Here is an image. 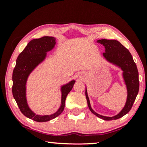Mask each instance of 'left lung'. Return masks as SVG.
Returning a JSON list of instances; mask_svg holds the SVG:
<instances>
[{"mask_svg":"<svg viewBox=\"0 0 147 147\" xmlns=\"http://www.w3.org/2000/svg\"><path fill=\"white\" fill-rule=\"evenodd\" d=\"M97 42L102 44L105 47L106 50L105 52L103 53V56L106 58V59L110 63L118 66L123 71L122 75H123L124 82L127 88V99H126L125 106L119 114L112 117H108V116L100 115L92 110L90 106L86 88V97L87 99L89 109L96 116L104 120H116L129 112L135 101L136 96L138 93V90H139V80H138L137 67L129 51L119 41L116 40L101 39L98 40Z\"/></svg>","mask_w":147,"mask_h":147,"instance_id":"8db88e82","label":"left lung"}]
</instances>
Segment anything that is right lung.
<instances>
[{"mask_svg":"<svg viewBox=\"0 0 147 147\" xmlns=\"http://www.w3.org/2000/svg\"><path fill=\"white\" fill-rule=\"evenodd\" d=\"M55 43V38L48 36L31 40L18 56L13 72V97L22 113L36 122H47L60 115L64 110L66 97L75 84V80H72L61 87V104L55 113L51 115H36L29 108L26 99V83L28 76L45 59L47 52L53 49Z\"/></svg>","mask_w":147,"mask_h":147,"instance_id":"1","label":"right lung"}]
</instances>
